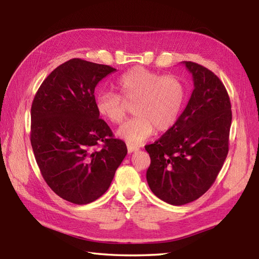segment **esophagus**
<instances>
[{
  "instance_id": "esophagus-1",
  "label": "esophagus",
  "mask_w": 259,
  "mask_h": 259,
  "mask_svg": "<svg viewBox=\"0 0 259 259\" xmlns=\"http://www.w3.org/2000/svg\"><path fill=\"white\" fill-rule=\"evenodd\" d=\"M126 148H128V152H129V153H133V152H135V151H138V150H139V147L136 146V145H130V144H128V145H126Z\"/></svg>"
}]
</instances>
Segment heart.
<instances>
[{"mask_svg": "<svg viewBox=\"0 0 259 259\" xmlns=\"http://www.w3.org/2000/svg\"><path fill=\"white\" fill-rule=\"evenodd\" d=\"M119 95L101 91L96 98V109L103 119L120 123L124 119L125 104L134 103V118L120 126L118 137L130 145H139L153 134L163 133L177 122L186 102V89L179 79L162 75L145 68H134L115 81Z\"/></svg>", "mask_w": 259, "mask_h": 259, "instance_id": "1", "label": "heart"}]
</instances>
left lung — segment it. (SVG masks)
Here are the masks:
<instances>
[{"label": "left lung", "mask_w": 259, "mask_h": 259, "mask_svg": "<svg viewBox=\"0 0 259 259\" xmlns=\"http://www.w3.org/2000/svg\"><path fill=\"white\" fill-rule=\"evenodd\" d=\"M194 90L171 129L146 146L151 162L147 181L164 202L181 206L202 196L214 183L228 153L232 106L226 88L210 70L184 61Z\"/></svg>", "instance_id": "obj_1"}]
</instances>
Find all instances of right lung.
I'll return each mask as SVG.
<instances>
[{"label":"right lung","instance_id":"1","mask_svg":"<svg viewBox=\"0 0 259 259\" xmlns=\"http://www.w3.org/2000/svg\"><path fill=\"white\" fill-rule=\"evenodd\" d=\"M115 70L71 59L48 75L32 102L31 145L37 166L48 186L75 205L101 197L128 152L96 109L97 84Z\"/></svg>","mask_w":259,"mask_h":259}]
</instances>
